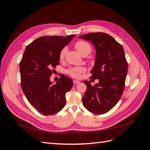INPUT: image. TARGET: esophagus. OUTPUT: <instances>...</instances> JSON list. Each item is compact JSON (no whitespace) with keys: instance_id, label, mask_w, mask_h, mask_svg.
I'll return each instance as SVG.
<instances>
[{"instance_id":"obj_1","label":"esophagus","mask_w":150,"mask_h":150,"mask_svg":"<svg viewBox=\"0 0 150 150\" xmlns=\"http://www.w3.org/2000/svg\"><path fill=\"white\" fill-rule=\"evenodd\" d=\"M80 83L79 81H77V80H73V83L74 84H78Z\"/></svg>"}]
</instances>
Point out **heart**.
Returning a JSON list of instances; mask_svg holds the SVG:
<instances>
[{
	"instance_id": "1",
	"label": "heart",
	"mask_w": 150,
	"mask_h": 150,
	"mask_svg": "<svg viewBox=\"0 0 150 150\" xmlns=\"http://www.w3.org/2000/svg\"><path fill=\"white\" fill-rule=\"evenodd\" d=\"M75 48L81 55L82 56H83L86 53L89 54L91 51V47L90 44L88 42L84 41V40H79V41L77 42L75 44ZM67 51V47H64L61 49L59 53L60 60L64 59L66 56ZM86 69L83 66L71 67L66 71L68 74L74 78H79L81 76V74L84 73Z\"/></svg>"
}]
</instances>
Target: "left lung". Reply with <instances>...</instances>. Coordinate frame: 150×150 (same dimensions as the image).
<instances>
[{
	"label": "left lung",
	"instance_id": "left-lung-1",
	"mask_svg": "<svg viewBox=\"0 0 150 150\" xmlns=\"http://www.w3.org/2000/svg\"><path fill=\"white\" fill-rule=\"evenodd\" d=\"M79 37L89 40L96 48V61L90 78L99 79L94 86L84 81L87 89L83 97V105L94 114H105L118 102L125 89L128 62L123 47L106 33H93Z\"/></svg>",
	"mask_w": 150,
	"mask_h": 150
}]
</instances>
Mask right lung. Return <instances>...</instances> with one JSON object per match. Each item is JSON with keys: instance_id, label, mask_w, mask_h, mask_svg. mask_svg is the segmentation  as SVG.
Returning a JSON list of instances; mask_svg holds the SVG:
<instances>
[{"instance_id": "obj_1", "label": "right lung", "mask_w": 150, "mask_h": 150, "mask_svg": "<svg viewBox=\"0 0 150 150\" xmlns=\"http://www.w3.org/2000/svg\"><path fill=\"white\" fill-rule=\"evenodd\" d=\"M75 35L42 36L26 47L20 62L21 88L29 103L41 114L48 116L60 111L66 104V93L73 83L62 74L53 84V71L59 64V53Z\"/></svg>"}]
</instances>
